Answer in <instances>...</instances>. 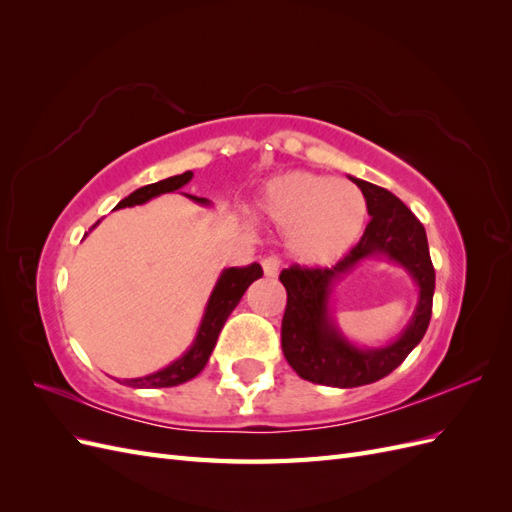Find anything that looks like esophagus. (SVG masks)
I'll use <instances>...</instances> for the list:
<instances>
[{"label": "esophagus", "instance_id": "34e87169", "mask_svg": "<svg viewBox=\"0 0 512 512\" xmlns=\"http://www.w3.org/2000/svg\"><path fill=\"white\" fill-rule=\"evenodd\" d=\"M260 265H262V271H265L267 277H275L277 273H280V258H277V256L262 258Z\"/></svg>", "mask_w": 512, "mask_h": 512}]
</instances>
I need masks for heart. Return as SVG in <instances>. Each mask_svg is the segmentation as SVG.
Returning <instances> with one entry per match:
<instances>
[{
  "label": "heart",
  "instance_id": "heart-1",
  "mask_svg": "<svg viewBox=\"0 0 512 512\" xmlns=\"http://www.w3.org/2000/svg\"><path fill=\"white\" fill-rule=\"evenodd\" d=\"M260 209L280 228H288V250L305 265H329L359 241L367 222V200L350 181L307 170L271 179Z\"/></svg>",
  "mask_w": 512,
  "mask_h": 512
}]
</instances>
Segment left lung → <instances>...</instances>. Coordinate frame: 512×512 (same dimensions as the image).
Returning a JSON list of instances; mask_svg holds the SVG:
<instances>
[{
    "label": "left lung",
    "instance_id": "1",
    "mask_svg": "<svg viewBox=\"0 0 512 512\" xmlns=\"http://www.w3.org/2000/svg\"><path fill=\"white\" fill-rule=\"evenodd\" d=\"M359 185L371 220L361 241L331 269L292 265L280 273L288 292L282 320V350L290 367L303 380L314 384L354 389L389 376L421 342L429 320L436 271L429 258L423 224L389 190L363 179ZM386 257L404 266L419 286L415 316L393 345L382 349H359L343 337L328 314L332 284L365 257Z\"/></svg>",
    "mask_w": 512,
    "mask_h": 512
}]
</instances>
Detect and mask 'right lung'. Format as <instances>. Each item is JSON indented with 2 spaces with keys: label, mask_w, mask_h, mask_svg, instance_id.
Listing matches in <instances>:
<instances>
[{
  "label": "right lung",
  "mask_w": 512,
  "mask_h": 512,
  "mask_svg": "<svg viewBox=\"0 0 512 512\" xmlns=\"http://www.w3.org/2000/svg\"><path fill=\"white\" fill-rule=\"evenodd\" d=\"M192 177H194L192 170H185L183 175H175V177L162 179L158 183L143 185V188H138L136 192L123 198L117 205V209L143 205L153 196L177 192ZM190 198L196 200V203H200V205H209L207 198H198V196H190ZM96 226H98V222L94 224V228ZM258 277H262V267L258 265V262H252V265H247V267L224 269L218 284H215V288L211 292L203 322H200L196 339H194V344L188 348V352L179 356V359L170 363L168 367L156 371V374L126 380V384L134 386V389H162V386H177V384H183V382L192 380L194 376H198L209 361V356L215 348V342H218V335L224 327L226 318L230 316L232 309L237 307L245 290L250 288V284L256 282Z\"/></svg>",
  "instance_id": "add662e5"
}]
</instances>
